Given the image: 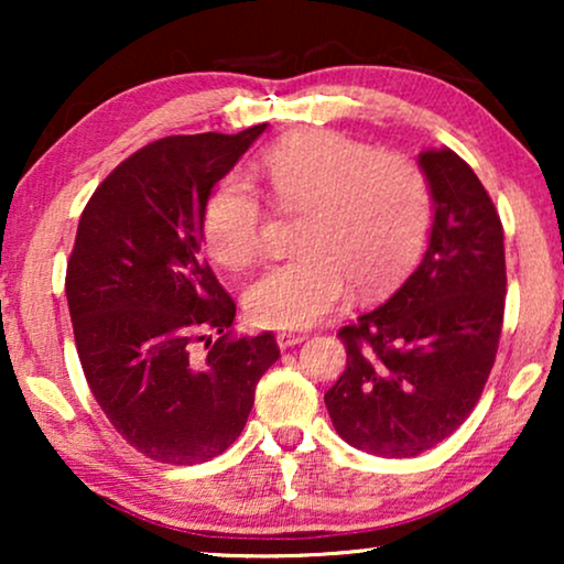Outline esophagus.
<instances>
[{
  "label": "esophagus",
  "mask_w": 564,
  "mask_h": 564,
  "mask_svg": "<svg viewBox=\"0 0 564 564\" xmlns=\"http://www.w3.org/2000/svg\"><path fill=\"white\" fill-rule=\"evenodd\" d=\"M305 338H307L305 334H292V330H280V334H276V346H280V349H290V346L303 344Z\"/></svg>",
  "instance_id": "1"
}]
</instances>
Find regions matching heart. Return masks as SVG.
Segmentation results:
<instances>
[{
  "label": "heart",
  "mask_w": 564,
  "mask_h": 564,
  "mask_svg": "<svg viewBox=\"0 0 564 564\" xmlns=\"http://www.w3.org/2000/svg\"><path fill=\"white\" fill-rule=\"evenodd\" d=\"M257 174L282 210H303L297 257L269 264L246 290L267 328H305L341 303L403 276L426 243L431 189L411 159L377 153L336 130H303L259 156ZM264 210L241 180L220 182L205 207V241L220 264L243 267L261 246Z\"/></svg>",
  "instance_id": "1"
}]
</instances>
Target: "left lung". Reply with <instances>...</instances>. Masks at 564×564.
Segmentation results:
<instances>
[{
	"instance_id": "obj_1",
	"label": "left lung",
	"mask_w": 564,
	"mask_h": 564,
	"mask_svg": "<svg viewBox=\"0 0 564 564\" xmlns=\"http://www.w3.org/2000/svg\"><path fill=\"white\" fill-rule=\"evenodd\" d=\"M429 246L413 274L338 330L346 369L326 392L336 434L377 457H415L457 431L496 361L506 305L503 226L452 149L423 151Z\"/></svg>"
}]
</instances>
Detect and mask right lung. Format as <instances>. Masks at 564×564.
<instances>
[{
  "instance_id": "1",
  "label": "right lung",
  "mask_w": 564,
  "mask_h": 564,
  "mask_svg": "<svg viewBox=\"0 0 564 564\" xmlns=\"http://www.w3.org/2000/svg\"><path fill=\"white\" fill-rule=\"evenodd\" d=\"M264 130L149 143L99 184L76 230L66 300L84 377L115 431L166 465L226 452L280 357L269 330L230 338L236 303L203 259L213 187Z\"/></svg>"
}]
</instances>
